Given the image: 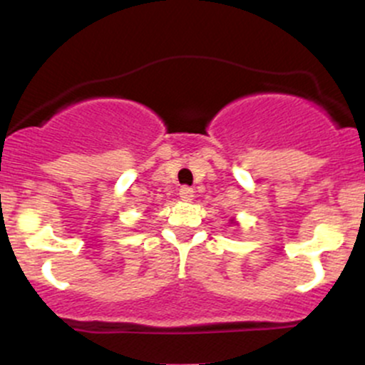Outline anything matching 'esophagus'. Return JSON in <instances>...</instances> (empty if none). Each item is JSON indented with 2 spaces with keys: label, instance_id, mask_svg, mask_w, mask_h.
Wrapping results in <instances>:
<instances>
[{
  "label": "esophagus",
  "instance_id": "esophagus-1",
  "mask_svg": "<svg viewBox=\"0 0 365 365\" xmlns=\"http://www.w3.org/2000/svg\"><path fill=\"white\" fill-rule=\"evenodd\" d=\"M180 197H182L183 201H192L194 189H190V187H182V189H180Z\"/></svg>",
  "mask_w": 365,
  "mask_h": 365
}]
</instances>
